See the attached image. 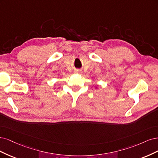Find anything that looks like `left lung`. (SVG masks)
Masks as SVG:
<instances>
[{
  "mask_svg": "<svg viewBox=\"0 0 158 158\" xmlns=\"http://www.w3.org/2000/svg\"><path fill=\"white\" fill-rule=\"evenodd\" d=\"M96 88H97V86H96Z\"/></svg>",
  "mask_w": 158,
  "mask_h": 158,
  "instance_id": "left-lung-1",
  "label": "left lung"
}]
</instances>
